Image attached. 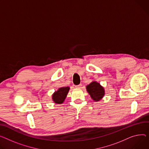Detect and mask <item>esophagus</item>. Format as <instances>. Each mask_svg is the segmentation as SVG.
Segmentation results:
<instances>
[{
	"label": "esophagus",
	"instance_id": "1",
	"mask_svg": "<svg viewBox=\"0 0 149 149\" xmlns=\"http://www.w3.org/2000/svg\"><path fill=\"white\" fill-rule=\"evenodd\" d=\"M75 87H76L77 88H81V87H82V84H80L79 85L75 86Z\"/></svg>",
	"mask_w": 149,
	"mask_h": 149
}]
</instances>
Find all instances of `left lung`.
Returning <instances> with one entry per match:
<instances>
[{
  "label": "left lung",
  "instance_id": "obj_1",
  "mask_svg": "<svg viewBox=\"0 0 149 149\" xmlns=\"http://www.w3.org/2000/svg\"><path fill=\"white\" fill-rule=\"evenodd\" d=\"M86 89L92 100L95 102L100 101L105 95L104 87L96 81H92L87 85L86 86Z\"/></svg>",
  "mask_w": 149,
  "mask_h": 149
}]
</instances>
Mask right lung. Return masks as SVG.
<instances>
[{"label":"right lung","instance_id":"1","mask_svg":"<svg viewBox=\"0 0 149 149\" xmlns=\"http://www.w3.org/2000/svg\"><path fill=\"white\" fill-rule=\"evenodd\" d=\"M69 91V87H63L59 88L52 95V99L54 102L58 104H62L65 100Z\"/></svg>","mask_w":149,"mask_h":149}]
</instances>
